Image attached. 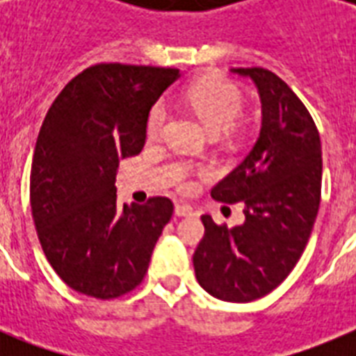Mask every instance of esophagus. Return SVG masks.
I'll list each match as a JSON object with an SVG mask.
<instances>
[{"mask_svg": "<svg viewBox=\"0 0 356 356\" xmlns=\"http://www.w3.org/2000/svg\"><path fill=\"white\" fill-rule=\"evenodd\" d=\"M175 214L177 216H192V209L188 205H175Z\"/></svg>", "mask_w": 356, "mask_h": 356, "instance_id": "34e87169", "label": "esophagus"}]
</instances>
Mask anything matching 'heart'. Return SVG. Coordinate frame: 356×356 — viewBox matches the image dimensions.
<instances>
[{
	"label": "heart",
	"instance_id": "heart-1",
	"mask_svg": "<svg viewBox=\"0 0 356 356\" xmlns=\"http://www.w3.org/2000/svg\"><path fill=\"white\" fill-rule=\"evenodd\" d=\"M184 103L195 113V116L203 122L211 134H222L233 127L240 114L243 111L242 88L234 85L233 81L220 77V75H209L203 79H197L195 83L184 90ZM168 108L162 102L155 103L147 114L145 122V133L149 138H156L162 133L166 125ZM186 170H181V186L188 188L186 181Z\"/></svg>",
	"mask_w": 356,
	"mask_h": 356
}]
</instances>
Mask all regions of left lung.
<instances>
[{
  "instance_id": "8db88e82",
  "label": "left lung",
  "mask_w": 356,
  "mask_h": 356,
  "mask_svg": "<svg viewBox=\"0 0 356 356\" xmlns=\"http://www.w3.org/2000/svg\"><path fill=\"white\" fill-rule=\"evenodd\" d=\"M253 81L262 127L243 162L212 188L222 203L242 201L245 222L229 229L201 216L194 253L197 282L223 301L248 303L281 284L301 259L321 200V140L290 86L270 70L233 68Z\"/></svg>"
}]
</instances>
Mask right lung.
I'll use <instances>...</instances> for the list:
<instances>
[{
    "instance_id": "obj_1",
    "label": "right lung",
    "mask_w": 356,
    "mask_h": 356,
    "mask_svg": "<svg viewBox=\"0 0 356 356\" xmlns=\"http://www.w3.org/2000/svg\"><path fill=\"white\" fill-rule=\"evenodd\" d=\"M177 77V68L94 64L64 86L42 122L31 211L47 262L75 292L116 299L144 281L173 203L155 195L120 209L116 170L142 151L151 105Z\"/></svg>"
}]
</instances>
